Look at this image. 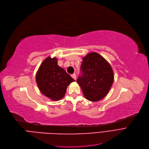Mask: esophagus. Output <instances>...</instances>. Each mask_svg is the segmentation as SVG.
Masks as SVG:
<instances>
[{"instance_id": "esophagus-1", "label": "esophagus", "mask_w": 149, "mask_h": 149, "mask_svg": "<svg viewBox=\"0 0 149 149\" xmlns=\"http://www.w3.org/2000/svg\"><path fill=\"white\" fill-rule=\"evenodd\" d=\"M71 76H72L74 80H76V74H74V73L72 74H71Z\"/></svg>"}]
</instances>
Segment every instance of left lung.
I'll list each match as a JSON object with an SVG mask.
<instances>
[{"instance_id": "obj_1", "label": "left lung", "mask_w": 149, "mask_h": 149, "mask_svg": "<svg viewBox=\"0 0 149 149\" xmlns=\"http://www.w3.org/2000/svg\"><path fill=\"white\" fill-rule=\"evenodd\" d=\"M82 75L77 83L87 100L99 101L106 96L114 81V74L110 63L101 55L91 52L82 58Z\"/></svg>"}]
</instances>
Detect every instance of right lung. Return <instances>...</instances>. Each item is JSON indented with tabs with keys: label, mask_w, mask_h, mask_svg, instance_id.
<instances>
[{
	"label": "right lung",
	"mask_w": 149,
	"mask_h": 149,
	"mask_svg": "<svg viewBox=\"0 0 149 149\" xmlns=\"http://www.w3.org/2000/svg\"><path fill=\"white\" fill-rule=\"evenodd\" d=\"M36 81L41 93L52 101L65 96L67 87L75 81L58 65V59L48 56L42 62L36 74Z\"/></svg>",
	"instance_id": "obj_1"
}]
</instances>
